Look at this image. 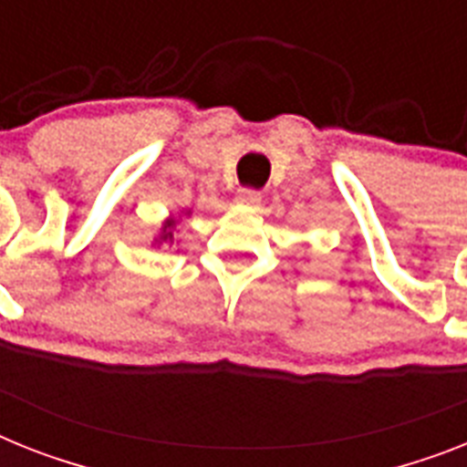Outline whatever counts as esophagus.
I'll list each match as a JSON object with an SVG mask.
<instances>
[{"instance_id": "obj_1", "label": "esophagus", "mask_w": 467, "mask_h": 467, "mask_svg": "<svg viewBox=\"0 0 467 467\" xmlns=\"http://www.w3.org/2000/svg\"><path fill=\"white\" fill-rule=\"evenodd\" d=\"M234 202H237V206H244V209H256L261 203V194L256 190H240Z\"/></svg>"}]
</instances>
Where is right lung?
Here are the masks:
<instances>
[{
  "label": "right lung",
  "instance_id": "add662e5",
  "mask_svg": "<svg viewBox=\"0 0 467 467\" xmlns=\"http://www.w3.org/2000/svg\"><path fill=\"white\" fill-rule=\"evenodd\" d=\"M175 225H178V221H175V218H168V221L163 223V227H161V234L156 237V242H173Z\"/></svg>",
  "mask_w": 467,
  "mask_h": 467
}]
</instances>
